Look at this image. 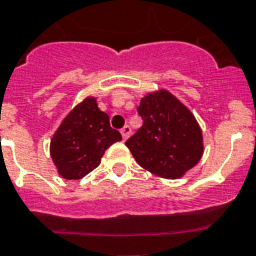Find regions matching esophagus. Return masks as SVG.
<instances>
[{
  "instance_id": "34e87169",
  "label": "esophagus",
  "mask_w": 256,
  "mask_h": 256,
  "mask_svg": "<svg viewBox=\"0 0 256 256\" xmlns=\"http://www.w3.org/2000/svg\"><path fill=\"white\" fill-rule=\"evenodd\" d=\"M122 138H124V140H126V138H130V126H122Z\"/></svg>"
}]
</instances>
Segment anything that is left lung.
Returning <instances> with one entry per match:
<instances>
[{"instance_id": "obj_1", "label": "left lung", "mask_w": 256, "mask_h": 256, "mask_svg": "<svg viewBox=\"0 0 256 256\" xmlns=\"http://www.w3.org/2000/svg\"><path fill=\"white\" fill-rule=\"evenodd\" d=\"M142 126L126 142L140 167L164 179H178L203 155V136L194 114L167 90L142 97Z\"/></svg>"}]
</instances>
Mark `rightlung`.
Segmentation results:
<instances>
[{"label":"right lung","instance_id":"1","mask_svg":"<svg viewBox=\"0 0 256 256\" xmlns=\"http://www.w3.org/2000/svg\"><path fill=\"white\" fill-rule=\"evenodd\" d=\"M122 134L98 110L96 98L86 97L70 110L50 140V156L64 179L84 178L98 167L101 158Z\"/></svg>","mask_w":256,"mask_h":256}]
</instances>
